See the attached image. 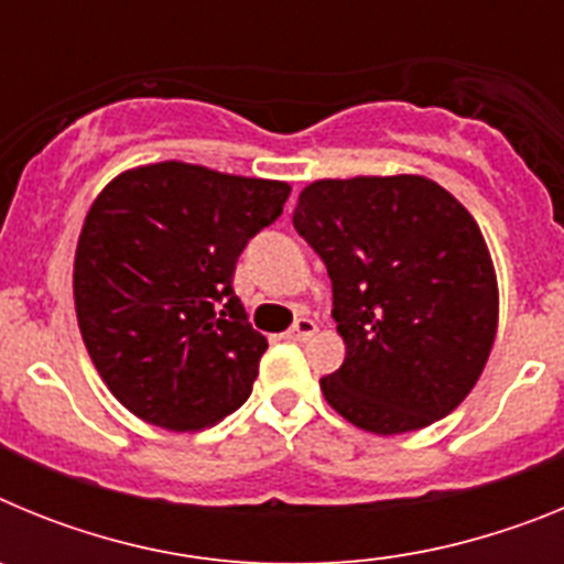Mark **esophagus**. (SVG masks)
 Returning a JSON list of instances; mask_svg holds the SVG:
<instances>
[{
	"mask_svg": "<svg viewBox=\"0 0 564 564\" xmlns=\"http://www.w3.org/2000/svg\"><path fill=\"white\" fill-rule=\"evenodd\" d=\"M313 333H316V322H313V318L302 316V318H296V322H293V327L285 333V338H288V341H307Z\"/></svg>",
	"mask_w": 564,
	"mask_h": 564,
	"instance_id": "1",
	"label": "esophagus"
}]
</instances>
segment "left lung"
<instances>
[{
    "mask_svg": "<svg viewBox=\"0 0 564 564\" xmlns=\"http://www.w3.org/2000/svg\"><path fill=\"white\" fill-rule=\"evenodd\" d=\"M293 228L322 257L344 361L322 378L376 435L441 421L471 392L497 333V279L475 217L417 174L316 181Z\"/></svg>",
    "mask_w": 564,
    "mask_h": 564,
    "instance_id": "8db88e82",
    "label": "left lung"
}]
</instances>
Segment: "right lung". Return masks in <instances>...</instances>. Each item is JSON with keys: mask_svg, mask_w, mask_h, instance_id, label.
<instances>
[{"mask_svg": "<svg viewBox=\"0 0 564 564\" xmlns=\"http://www.w3.org/2000/svg\"><path fill=\"white\" fill-rule=\"evenodd\" d=\"M291 186L192 163L118 174L76 251V313L104 383L132 415L197 432L248 401L268 350L231 285Z\"/></svg>", "mask_w": 564, "mask_h": 564, "instance_id": "add662e5", "label": "right lung"}]
</instances>
